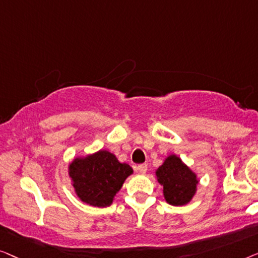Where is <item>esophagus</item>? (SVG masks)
Wrapping results in <instances>:
<instances>
[{"label": "esophagus", "mask_w": 258, "mask_h": 258, "mask_svg": "<svg viewBox=\"0 0 258 258\" xmlns=\"http://www.w3.org/2000/svg\"><path fill=\"white\" fill-rule=\"evenodd\" d=\"M138 172H140L141 174H145L147 172V164H141L137 167Z\"/></svg>", "instance_id": "1"}]
</instances>
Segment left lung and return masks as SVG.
<instances>
[{"mask_svg": "<svg viewBox=\"0 0 258 258\" xmlns=\"http://www.w3.org/2000/svg\"><path fill=\"white\" fill-rule=\"evenodd\" d=\"M159 183L164 187V197L172 206H183L190 202L197 193L198 176L175 154L165 159L155 172Z\"/></svg>", "mask_w": 258, "mask_h": 258, "instance_id": "obj_1", "label": "left lung"}]
</instances>
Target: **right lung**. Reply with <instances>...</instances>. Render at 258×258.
<instances>
[{"label":"right lung","mask_w":258,"mask_h":258,"mask_svg":"<svg viewBox=\"0 0 258 258\" xmlns=\"http://www.w3.org/2000/svg\"><path fill=\"white\" fill-rule=\"evenodd\" d=\"M132 173V167L119 162L114 154L105 150L76 158L69 165V176L76 194L83 202L93 207L111 206L115 194Z\"/></svg>","instance_id":"right-lung-1"}]
</instances>
